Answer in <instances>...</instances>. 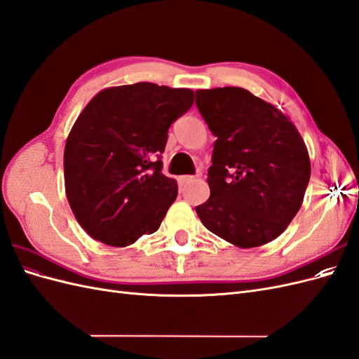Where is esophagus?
Instances as JSON below:
<instances>
[{"mask_svg": "<svg viewBox=\"0 0 359 359\" xmlns=\"http://www.w3.org/2000/svg\"><path fill=\"white\" fill-rule=\"evenodd\" d=\"M191 181H194V177H193V175H184V177L180 178L181 186H186V184H189V182H191Z\"/></svg>", "mask_w": 359, "mask_h": 359, "instance_id": "1", "label": "esophagus"}]
</instances>
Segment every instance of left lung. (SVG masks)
Returning <instances> with one entry per match:
<instances>
[{
    "label": "left lung",
    "instance_id": "obj_1",
    "mask_svg": "<svg viewBox=\"0 0 359 359\" xmlns=\"http://www.w3.org/2000/svg\"><path fill=\"white\" fill-rule=\"evenodd\" d=\"M196 106L217 137L210 199L196 206L206 229L241 248L286 231L310 181L306 144L277 107L238 86L198 90Z\"/></svg>",
    "mask_w": 359,
    "mask_h": 359
}]
</instances>
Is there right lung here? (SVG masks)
<instances>
[{"label": "right lung", "mask_w": 359, "mask_h": 359, "mask_svg": "<svg viewBox=\"0 0 359 359\" xmlns=\"http://www.w3.org/2000/svg\"><path fill=\"white\" fill-rule=\"evenodd\" d=\"M193 91L151 82L112 86L76 119L64 148V182L76 220L112 247L154 233L177 199V181L161 173L172 123Z\"/></svg>", "instance_id": "obj_1"}]
</instances>
